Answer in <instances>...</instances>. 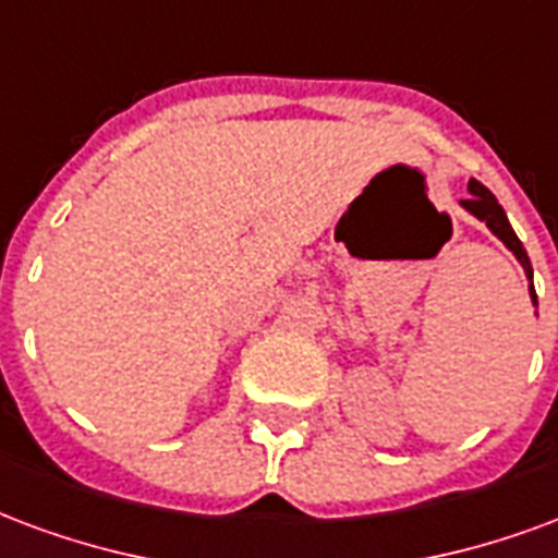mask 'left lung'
I'll return each instance as SVG.
<instances>
[{"label":"left lung","instance_id":"8db88e82","mask_svg":"<svg viewBox=\"0 0 558 558\" xmlns=\"http://www.w3.org/2000/svg\"><path fill=\"white\" fill-rule=\"evenodd\" d=\"M468 192H470V197L468 201H461V209H468L470 216L478 218V221L488 227L490 233H494V236H497L502 245L509 247L514 257H518V263H521L523 271H526V278H530L532 304L538 307V301H535V290H532V266H530V257H526V247L521 245L518 233L511 230L509 218H506V213H502V206L497 204V197L490 195L488 189L478 183V180H470Z\"/></svg>","mask_w":558,"mask_h":558}]
</instances>
